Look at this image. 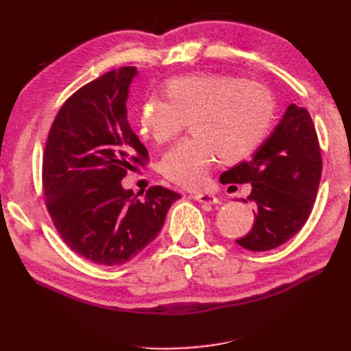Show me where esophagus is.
Instances as JSON below:
<instances>
[{
  "mask_svg": "<svg viewBox=\"0 0 351 351\" xmlns=\"http://www.w3.org/2000/svg\"><path fill=\"white\" fill-rule=\"evenodd\" d=\"M190 197H192L193 199H197L198 203H201V204H204V206H213V204H217L218 203V199H217V197H213L212 193H203V192H195V193H192L190 195Z\"/></svg>",
  "mask_w": 351,
  "mask_h": 351,
  "instance_id": "34e87169",
  "label": "esophagus"
}]
</instances>
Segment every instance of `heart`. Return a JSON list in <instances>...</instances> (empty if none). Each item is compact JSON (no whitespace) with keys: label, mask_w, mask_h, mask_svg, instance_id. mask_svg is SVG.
Returning <instances> with one entry per match:
<instances>
[{"label":"heart","mask_w":351,"mask_h":351,"mask_svg":"<svg viewBox=\"0 0 351 351\" xmlns=\"http://www.w3.org/2000/svg\"><path fill=\"white\" fill-rule=\"evenodd\" d=\"M167 99L150 97L141 108V130L147 138L165 144L190 121L186 139L164 154L161 171L182 187H199L218 154L223 161H240L263 139L274 102L255 82L224 74H197L171 79Z\"/></svg>","instance_id":"b5f03b06"}]
</instances>
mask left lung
<instances>
[{
  "mask_svg": "<svg viewBox=\"0 0 351 351\" xmlns=\"http://www.w3.org/2000/svg\"><path fill=\"white\" fill-rule=\"evenodd\" d=\"M320 175L322 156L310 112L291 104L251 161L237 164L219 176L223 184L252 186L247 199L255 206L254 226L237 243L254 252L287 243L310 217Z\"/></svg>",
  "mask_w": 351,
  "mask_h": 351,
  "instance_id": "left-lung-1",
  "label": "left lung"
}]
</instances>
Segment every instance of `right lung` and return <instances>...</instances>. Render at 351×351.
I'll return each instance as SVG.
<instances>
[{
	"label": "right lung",
	"instance_id": "right-lung-1",
	"mask_svg": "<svg viewBox=\"0 0 351 351\" xmlns=\"http://www.w3.org/2000/svg\"><path fill=\"white\" fill-rule=\"evenodd\" d=\"M138 69L104 74L58 111L43 154L46 207L64 243L97 265H123L156 239L180 193L150 187L144 198L122 186L147 159L130 127L127 100Z\"/></svg>",
	"mask_w": 351,
	"mask_h": 351
}]
</instances>
